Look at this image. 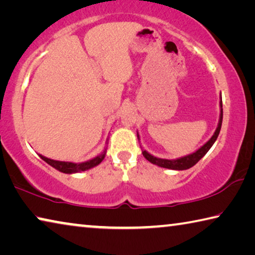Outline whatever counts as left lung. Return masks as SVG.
<instances>
[{"label": "left lung", "mask_w": 255, "mask_h": 255, "mask_svg": "<svg viewBox=\"0 0 255 255\" xmlns=\"http://www.w3.org/2000/svg\"><path fill=\"white\" fill-rule=\"evenodd\" d=\"M219 108H220L219 121H218V125H217L215 133L212 134V136L207 141L206 143L201 145V147H200L198 150H195L194 152L189 153V155H186V156L176 158V159H166V158H158L156 156H153V155H151V153H149L147 150L142 149L143 157L148 161L151 162V164L162 167V168H168V169H174V170H184V169H189V168H191V167H193L204 155H206L208 151H209V149L212 147V144L216 142L217 137H218V135H219L220 128H222V123H223L222 94H220V97H219ZM136 135H137V140H140V135L137 132H136Z\"/></svg>", "instance_id": "8db88e82"}]
</instances>
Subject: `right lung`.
<instances>
[{"mask_svg": "<svg viewBox=\"0 0 255 255\" xmlns=\"http://www.w3.org/2000/svg\"><path fill=\"white\" fill-rule=\"evenodd\" d=\"M107 143H108V137L106 140V144ZM106 149H107V147L104 149V151L102 153H99L98 156L94 157L93 159H89V160H86L82 162L54 160V159H51V158H47L43 155H40V153H39V157L44 161L47 162L48 165H51L52 167H54V168L57 169L58 172L64 173V174H76V173L85 172V170H88L90 168H94V167H96V166H98L106 156Z\"/></svg>", "mask_w": 255, "mask_h": 255, "instance_id": "add662e5", "label": "right lung"}]
</instances>
